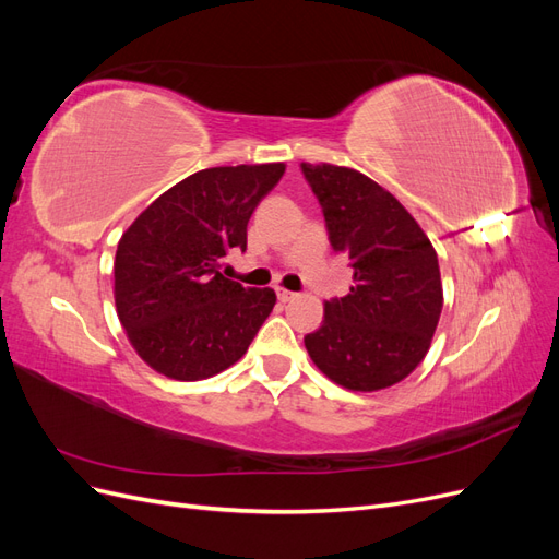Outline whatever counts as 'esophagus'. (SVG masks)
Wrapping results in <instances>:
<instances>
[{
	"instance_id": "esophagus-1",
	"label": "esophagus",
	"mask_w": 559,
	"mask_h": 559,
	"mask_svg": "<svg viewBox=\"0 0 559 559\" xmlns=\"http://www.w3.org/2000/svg\"><path fill=\"white\" fill-rule=\"evenodd\" d=\"M277 298H280L282 302H289V300L296 298V294H294V292H286V289H277Z\"/></svg>"
}]
</instances>
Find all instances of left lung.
I'll use <instances>...</instances> for the list:
<instances>
[{
  "label": "left lung",
  "instance_id": "left-lung-1",
  "mask_svg": "<svg viewBox=\"0 0 559 559\" xmlns=\"http://www.w3.org/2000/svg\"><path fill=\"white\" fill-rule=\"evenodd\" d=\"M335 251L349 257L354 286L324 302L306 335L314 366L352 392H378L427 357L443 310L436 249L401 202L359 170L302 163Z\"/></svg>",
  "mask_w": 559,
  "mask_h": 559
}]
</instances>
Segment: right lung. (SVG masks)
<instances>
[{"label":"right lung","mask_w":559,"mask_h":559,"mask_svg":"<svg viewBox=\"0 0 559 559\" xmlns=\"http://www.w3.org/2000/svg\"><path fill=\"white\" fill-rule=\"evenodd\" d=\"M284 163L210 167L158 195L121 235L114 300L134 352L156 373L195 382L245 357L273 312V289L222 275L228 249H247V224Z\"/></svg>","instance_id":"add662e5"}]
</instances>
